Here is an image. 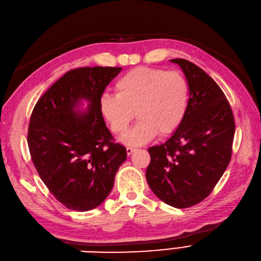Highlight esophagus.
I'll return each instance as SVG.
<instances>
[{"instance_id":"obj_1","label":"esophagus","mask_w":261,"mask_h":261,"mask_svg":"<svg viewBox=\"0 0 261 261\" xmlns=\"http://www.w3.org/2000/svg\"><path fill=\"white\" fill-rule=\"evenodd\" d=\"M126 149H127V153L130 155V154H131L135 149H137V148H134V147H131V146H128Z\"/></svg>"}]
</instances>
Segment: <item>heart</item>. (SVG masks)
<instances>
[{"instance_id": "1", "label": "heart", "mask_w": 261, "mask_h": 261, "mask_svg": "<svg viewBox=\"0 0 261 261\" xmlns=\"http://www.w3.org/2000/svg\"><path fill=\"white\" fill-rule=\"evenodd\" d=\"M114 89L115 95L105 94L99 101L101 115L112 132L122 134L134 115L140 118L122 138L123 143L142 145L158 133L171 134L187 116L190 84L178 71L138 67L120 76Z\"/></svg>"}]
</instances>
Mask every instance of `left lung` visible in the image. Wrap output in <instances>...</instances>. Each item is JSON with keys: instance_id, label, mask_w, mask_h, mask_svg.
I'll use <instances>...</instances> for the list:
<instances>
[{"instance_id": "left-lung-1", "label": "left lung", "mask_w": 261, "mask_h": 261, "mask_svg": "<svg viewBox=\"0 0 261 261\" xmlns=\"http://www.w3.org/2000/svg\"><path fill=\"white\" fill-rule=\"evenodd\" d=\"M190 84L187 116L171 139L150 147L146 180L167 205L189 208L210 195L232 152L234 119L221 87L201 68L174 59Z\"/></svg>"}]
</instances>
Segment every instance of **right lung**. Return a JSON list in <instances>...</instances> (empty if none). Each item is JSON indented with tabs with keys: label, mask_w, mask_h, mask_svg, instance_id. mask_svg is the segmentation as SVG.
Instances as JSON below:
<instances>
[{
	"label": "right lung",
	"mask_w": 261,
	"mask_h": 261,
	"mask_svg": "<svg viewBox=\"0 0 261 261\" xmlns=\"http://www.w3.org/2000/svg\"><path fill=\"white\" fill-rule=\"evenodd\" d=\"M121 67H82L67 71L32 112L28 144L34 166L51 194L75 211L98 207L114 186L127 150L115 143L99 110L106 87ZM81 98L86 112L75 109Z\"/></svg>",
	"instance_id": "obj_1"
}]
</instances>
